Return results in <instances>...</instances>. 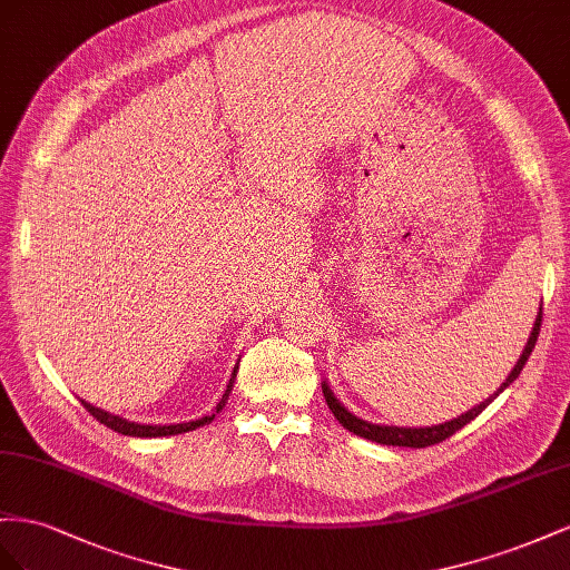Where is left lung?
<instances>
[{"label":"left lung","instance_id":"obj_1","mask_svg":"<svg viewBox=\"0 0 570 570\" xmlns=\"http://www.w3.org/2000/svg\"><path fill=\"white\" fill-rule=\"evenodd\" d=\"M540 324H542V305H540L538 317H534L528 344H525L523 353H520L518 363L513 365L511 375L501 382V386L497 389L492 396H487L482 403L473 405V409L461 413L459 417L446 420V422H439V425H430V428H394V425H377V422H367L363 417H357L355 413H351L346 405L334 396L327 380L322 382L324 401H327L330 411L334 413V417L338 420L341 428H346L348 432L363 436V439H370V442L386 444V446H411V449H425L430 444H439V442H444V439H449L451 434H456L461 428H465L470 420H475L487 409V405H490L503 392V389H507L509 384H513V380L520 375V370H523V365L528 363V357H530V353L534 348V341H538V334H540Z\"/></svg>","mask_w":570,"mask_h":570}]
</instances>
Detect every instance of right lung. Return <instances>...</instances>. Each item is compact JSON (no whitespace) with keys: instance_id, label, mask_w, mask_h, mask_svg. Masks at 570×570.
Returning <instances> with one entry per match:
<instances>
[{"instance_id":"obj_1","label":"right lung","mask_w":570,"mask_h":570,"mask_svg":"<svg viewBox=\"0 0 570 570\" xmlns=\"http://www.w3.org/2000/svg\"><path fill=\"white\" fill-rule=\"evenodd\" d=\"M236 372H238V363H236V367H234V372H232V380H229V384H226L224 394H222L219 403L215 405L213 413L203 415V417H198V420H190V422H176V425H142V422H131V420H126V417H121V415H114V413H107V411H102V409H95L92 403H88V401H83V399H80V403H83L86 411H88L92 417L100 420L102 425H107L109 430L119 432V434H126V436H148V439H150V436L181 434V432H190V430H198V428H203V425H209V422L215 420V415H219V413L224 411V405H226V401H229V394H232V389H234Z\"/></svg>"}]
</instances>
